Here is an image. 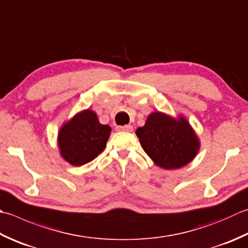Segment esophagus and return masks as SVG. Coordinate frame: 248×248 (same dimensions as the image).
Instances as JSON below:
<instances>
[{
    "mask_svg": "<svg viewBox=\"0 0 248 248\" xmlns=\"http://www.w3.org/2000/svg\"><path fill=\"white\" fill-rule=\"evenodd\" d=\"M116 130L117 131H124V132H131V131L133 130V127L132 125H118L117 128H116Z\"/></svg>",
    "mask_w": 248,
    "mask_h": 248,
    "instance_id": "esophagus-1",
    "label": "esophagus"
}]
</instances>
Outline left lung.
Here are the masks:
<instances>
[{
	"instance_id": "1",
	"label": "left lung",
	"mask_w": 248,
	"mask_h": 248,
	"mask_svg": "<svg viewBox=\"0 0 248 248\" xmlns=\"http://www.w3.org/2000/svg\"><path fill=\"white\" fill-rule=\"evenodd\" d=\"M135 134L148 157L164 170L187 166L201 146L196 131L184 115L172 117L162 111H153Z\"/></svg>"
}]
</instances>
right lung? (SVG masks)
<instances>
[{"label":"right lung","instance_id":"add662e5","mask_svg":"<svg viewBox=\"0 0 248 248\" xmlns=\"http://www.w3.org/2000/svg\"><path fill=\"white\" fill-rule=\"evenodd\" d=\"M110 131L109 125L100 124L95 111L80 110L65 121L58 132L60 156L72 166H84L103 152Z\"/></svg>","mask_w":248,"mask_h":248}]
</instances>
